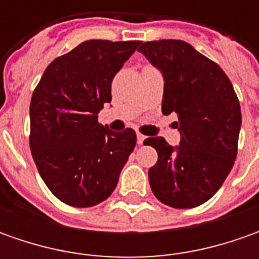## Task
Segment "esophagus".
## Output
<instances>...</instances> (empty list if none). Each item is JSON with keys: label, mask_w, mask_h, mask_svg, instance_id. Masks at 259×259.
I'll list each match as a JSON object with an SVG mask.
<instances>
[{"label": "esophagus", "mask_w": 259, "mask_h": 259, "mask_svg": "<svg viewBox=\"0 0 259 259\" xmlns=\"http://www.w3.org/2000/svg\"><path fill=\"white\" fill-rule=\"evenodd\" d=\"M144 140H145L144 135L140 134V133L137 134V143H138V144H143V143H144Z\"/></svg>", "instance_id": "esophagus-1"}]
</instances>
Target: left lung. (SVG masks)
<instances>
[{"label":"left lung","instance_id":"obj_1","mask_svg":"<svg viewBox=\"0 0 259 259\" xmlns=\"http://www.w3.org/2000/svg\"><path fill=\"white\" fill-rule=\"evenodd\" d=\"M164 79L161 112L176 114L179 145L151 137L158 160L148 170L161 203L189 209L207 202L231 173L241 131V106L225 72L182 40L145 41L138 49Z\"/></svg>","mask_w":259,"mask_h":259}]
</instances>
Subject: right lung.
<instances>
[{"label":"right lung","mask_w":259,"mask_h":259,"mask_svg":"<svg viewBox=\"0 0 259 259\" xmlns=\"http://www.w3.org/2000/svg\"><path fill=\"white\" fill-rule=\"evenodd\" d=\"M141 41L88 40L47 66L30 104V148L46 186L63 203L91 207L115 190L137 144L134 130L98 122L114 76Z\"/></svg>","instance_id":"1"}]
</instances>
